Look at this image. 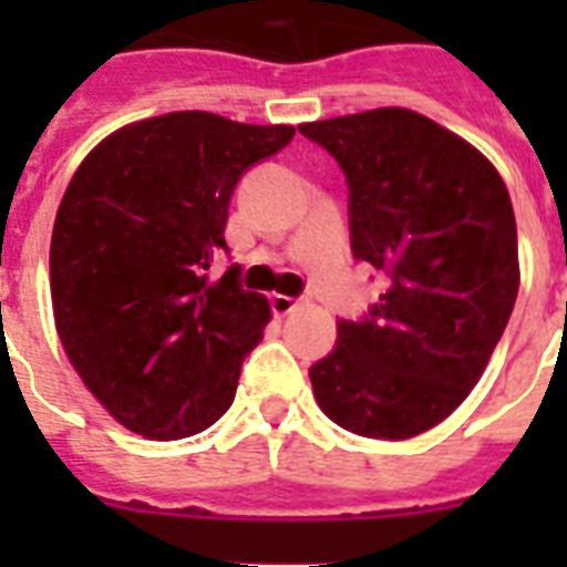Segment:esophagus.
<instances>
[{
  "label": "esophagus",
  "instance_id": "esophagus-1",
  "mask_svg": "<svg viewBox=\"0 0 567 567\" xmlns=\"http://www.w3.org/2000/svg\"><path fill=\"white\" fill-rule=\"evenodd\" d=\"M270 306H274L276 318H285V315L297 311L300 300H297V297H285V293H274V297H270Z\"/></svg>",
  "mask_w": 567,
  "mask_h": 567
}]
</instances>
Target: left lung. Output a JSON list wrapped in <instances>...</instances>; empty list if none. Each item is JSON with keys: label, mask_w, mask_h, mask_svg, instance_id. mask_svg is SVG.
<instances>
[{"label": "left lung", "mask_w": 567, "mask_h": 567, "mask_svg": "<svg viewBox=\"0 0 567 567\" xmlns=\"http://www.w3.org/2000/svg\"><path fill=\"white\" fill-rule=\"evenodd\" d=\"M350 185L355 258L391 285L362 323H338L311 364L329 421L403 441L456 412L518 297V229L501 173L476 146L409 109L302 123Z\"/></svg>", "instance_id": "obj_1"}]
</instances>
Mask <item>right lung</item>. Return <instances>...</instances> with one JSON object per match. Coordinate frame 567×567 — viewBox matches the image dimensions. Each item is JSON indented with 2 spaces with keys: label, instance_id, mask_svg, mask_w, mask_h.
<instances>
[{
  "label": "right lung",
  "instance_id": "obj_1",
  "mask_svg": "<svg viewBox=\"0 0 567 567\" xmlns=\"http://www.w3.org/2000/svg\"><path fill=\"white\" fill-rule=\"evenodd\" d=\"M293 126L171 111L111 132L79 164L49 247L52 315L84 388L153 441L208 430L235 400L270 302L208 279L226 249L231 190Z\"/></svg>",
  "mask_w": 567,
  "mask_h": 567
}]
</instances>
